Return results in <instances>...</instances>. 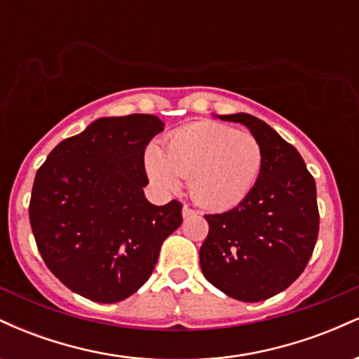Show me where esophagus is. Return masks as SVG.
Instances as JSON below:
<instances>
[{"label": "esophagus", "instance_id": "esophagus-1", "mask_svg": "<svg viewBox=\"0 0 359 359\" xmlns=\"http://www.w3.org/2000/svg\"><path fill=\"white\" fill-rule=\"evenodd\" d=\"M196 214H197V211H194V209L189 208V205H184V208H182V216H184V219H189V217L196 216Z\"/></svg>", "mask_w": 359, "mask_h": 359}]
</instances>
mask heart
<instances>
[{
  "mask_svg": "<svg viewBox=\"0 0 359 359\" xmlns=\"http://www.w3.org/2000/svg\"><path fill=\"white\" fill-rule=\"evenodd\" d=\"M145 165L163 191H177L182 177L197 204L228 209L240 204L257 184L263 150L251 133L203 121L175 131L167 140L165 154L155 145L148 147Z\"/></svg>",
  "mask_w": 359,
  "mask_h": 359,
  "instance_id": "b5f03b06",
  "label": "heart"
}]
</instances>
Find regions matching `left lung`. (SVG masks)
I'll return each instance as SVG.
<instances>
[{
	"mask_svg": "<svg viewBox=\"0 0 359 359\" xmlns=\"http://www.w3.org/2000/svg\"><path fill=\"white\" fill-rule=\"evenodd\" d=\"M258 140L263 167L240 204L205 214L209 233L199 251L208 282L229 297L259 302L300 277L319 234L316 180L300 154L273 128L248 113L222 114Z\"/></svg>",
	"mask_w": 359,
	"mask_h": 359,
	"instance_id": "left-lung-1",
	"label": "left lung"
}]
</instances>
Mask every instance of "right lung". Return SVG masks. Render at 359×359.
Masks as SVG:
<instances>
[{
    "label": "right lung",
    "instance_id": "right-lung-1",
    "mask_svg": "<svg viewBox=\"0 0 359 359\" xmlns=\"http://www.w3.org/2000/svg\"><path fill=\"white\" fill-rule=\"evenodd\" d=\"M154 114L100 118L65 138L36 170L30 224L45 265L72 292L101 304L150 278L162 243L182 224V204L154 205L145 148L163 131Z\"/></svg>",
    "mask_w": 359,
    "mask_h": 359
}]
</instances>
